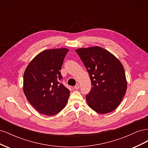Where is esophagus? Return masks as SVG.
Returning <instances> with one entry per match:
<instances>
[{
    "mask_svg": "<svg viewBox=\"0 0 148 148\" xmlns=\"http://www.w3.org/2000/svg\"><path fill=\"white\" fill-rule=\"evenodd\" d=\"M74 89H76V90H78V89H79V84H76L75 86H74Z\"/></svg>",
    "mask_w": 148,
    "mask_h": 148,
    "instance_id": "esophagus-1",
    "label": "esophagus"
}]
</instances>
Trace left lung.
Returning <instances> with one entry per match:
<instances>
[{
  "mask_svg": "<svg viewBox=\"0 0 148 148\" xmlns=\"http://www.w3.org/2000/svg\"><path fill=\"white\" fill-rule=\"evenodd\" d=\"M83 62L91 81L86 96L90 108L104 114L114 110L127 91V83L121 62L101 47L80 48L75 51Z\"/></svg>",
  "mask_w": 148,
  "mask_h": 148,
  "instance_id": "1",
  "label": "left lung"
}]
</instances>
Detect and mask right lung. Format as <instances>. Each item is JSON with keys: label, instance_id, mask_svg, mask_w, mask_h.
<instances>
[{"label": "right lung", "instance_id": "1", "mask_svg": "<svg viewBox=\"0 0 148 148\" xmlns=\"http://www.w3.org/2000/svg\"><path fill=\"white\" fill-rule=\"evenodd\" d=\"M68 49L45 50L36 56L26 67L23 91L28 102L39 112L51 116L65 107L70 91L60 83V70Z\"/></svg>", "mask_w": 148, "mask_h": 148}]
</instances>
